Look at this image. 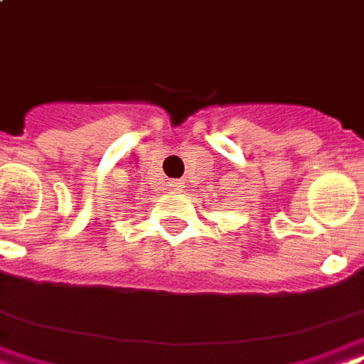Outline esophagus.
Segmentation results:
<instances>
[{
	"instance_id": "1",
	"label": "esophagus",
	"mask_w": 364,
	"mask_h": 364,
	"mask_svg": "<svg viewBox=\"0 0 364 364\" xmlns=\"http://www.w3.org/2000/svg\"><path fill=\"white\" fill-rule=\"evenodd\" d=\"M182 188H184V182H182V180H171V182H168V190H171V192H182Z\"/></svg>"
}]
</instances>
